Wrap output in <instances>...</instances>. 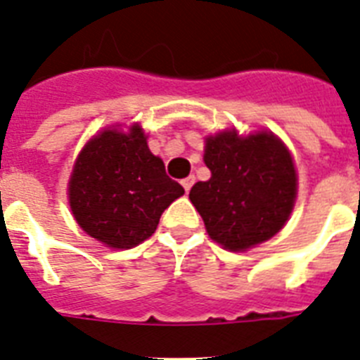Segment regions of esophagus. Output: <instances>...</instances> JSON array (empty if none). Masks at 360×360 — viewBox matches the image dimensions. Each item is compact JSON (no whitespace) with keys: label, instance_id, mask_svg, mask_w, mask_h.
Here are the masks:
<instances>
[{"label":"esophagus","instance_id":"34e87169","mask_svg":"<svg viewBox=\"0 0 360 360\" xmlns=\"http://www.w3.org/2000/svg\"><path fill=\"white\" fill-rule=\"evenodd\" d=\"M194 175H191V177H186V179H183L181 181V185H183V188H185L186 192H191V188H192V185H194Z\"/></svg>","mask_w":360,"mask_h":360}]
</instances>
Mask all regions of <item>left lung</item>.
<instances>
[{
	"instance_id": "obj_1",
	"label": "left lung",
	"mask_w": 360,
	"mask_h": 360,
	"mask_svg": "<svg viewBox=\"0 0 360 360\" xmlns=\"http://www.w3.org/2000/svg\"><path fill=\"white\" fill-rule=\"evenodd\" d=\"M203 160L211 179L196 183L188 198L211 239L226 250H246L282 230L295 202L297 175L278 138L209 136Z\"/></svg>"
}]
</instances>
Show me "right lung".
Wrapping results in <instances>:
<instances>
[{"instance_id": "1", "label": "right lung", "mask_w": 360, "mask_h": 360, "mask_svg": "<svg viewBox=\"0 0 360 360\" xmlns=\"http://www.w3.org/2000/svg\"><path fill=\"white\" fill-rule=\"evenodd\" d=\"M185 194L147 147L138 124L104 130L80 153L69 183L70 209L87 236L130 248L155 233L160 214Z\"/></svg>"}]
</instances>
